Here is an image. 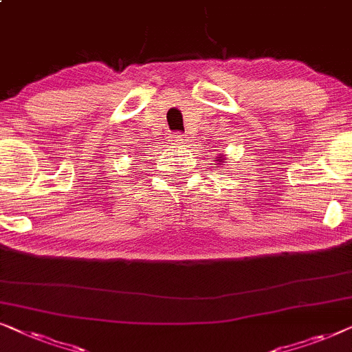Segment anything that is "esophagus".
Instances as JSON below:
<instances>
[{
	"instance_id": "1",
	"label": "esophagus",
	"mask_w": 352,
	"mask_h": 352,
	"mask_svg": "<svg viewBox=\"0 0 352 352\" xmlns=\"http://www.w3.org/2000/svg\"><path fill=\"white\" fill-rule=\"evenodd\" d=\"M170 142H172L173 144H185V135L180 133V132L172 133V135H170Z\"/></svg>"
}]
</instances>
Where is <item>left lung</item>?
<instances>
[{
	"mask_svg": "<svg viewBox=\"0 0 352 352\" xmlns=\"http://www.w3.org/2000/svg\"><path fill=\"white\" fill-rule=\"evenodd\" d=\"M217 161H220V159H217Z\"/></svg>",
	"mask_w": 352,
	"mask_h": 352,
	"instance_id": "8db88e82",
	"label": "left lung"
}]
</instances>
